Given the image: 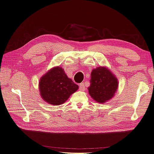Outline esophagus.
I'll return each mask as SVG.
<instances>
[{
  "label": "esophagus",
  "instance_id": "esophagus-1",
  "mask_svg": "<svg viewBox=\"0 0 154 154\" xmlns=\"http://www.w3.org/2000/svg\"><path fill=\"white\" fill-rule=\"evenodd\" d=\"M79 89L81 91H85V85L84 84V82H82L79 85Z\"/></svg>",
  "mask_w": 154,
  "mask_h": 154
}]
</instances>
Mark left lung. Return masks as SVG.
I'll list each match as a JSON object with an SVG mask.
<instances>
[{
    "instance_id": "1",
    "label": "left lung",
    "mask_w": 154,
    "mask_h": 154,
    "mask_svg": "<svg viewBox=\"0 0 154 154\" xmlns=\"http://www.w3.org/2000/svg\"><path fill=\"white\" fill-rule=\"evenodd\" d=\"M88 92L96 102L104 103L111 99L118 88L116 76L106 67L99 66L92 70Z\"/></svg>"
}]
</instances>
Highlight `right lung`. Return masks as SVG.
<instances>
[{
	"label": "right lung",
	"mask_w": 154,
	"mask_h": 154,
	"mask_svg": "<svg viewBox=\"0 0 154 154\" xmlns=\"http://www.w3.org/2000/svg\"><path fill=\"white\" fill-rule=\"evenodd\" d=\"M39 90L43 100L52 105H60L66 101L79 86L68 77L61 67H54L41 78Z\"/></svg>",
	"instance_id": "right-lung-1"
}]
</instances>
